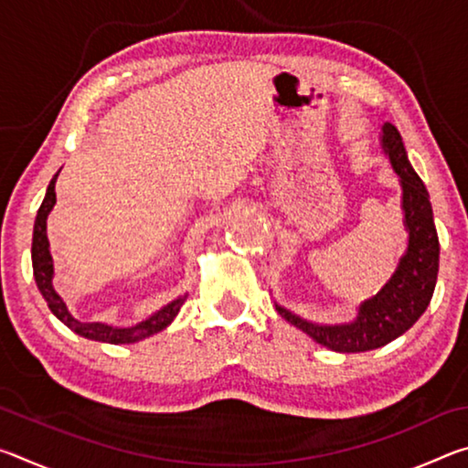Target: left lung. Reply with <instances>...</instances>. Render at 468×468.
<instances>
[{
    "label": "left lung",
    "instance_id": "obj_1",
    "mask_svg": "<svg viewBox=\"0 0 468 468\" xmlns=\"http://www.w3.org/2000/svg\"><path fill=\"white\" fill-rule=\"evenodd\" d=\"M382 144L402 186V210L409 248L386 287L359 307L357 320L343 326H320L301 320L284 307L276 310L315 343L338 353H363L384 346L413 326L430 305L440 268V239L433 225L430 194L410 167L405 144L392 123H384Z\"/></svg>",
    "mask_w": 468,
    "mask_h": 468
}]
</instances>
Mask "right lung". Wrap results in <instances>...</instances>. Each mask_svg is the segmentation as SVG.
<instances>
[{
  "label": "right lung",
  "mask_w": 468,
  "mask_h": 468,
  "mask_svg": "<svg viewBox=\"0 0 468 468\" xmlns=\"http://www.w3.org/2000/svg\"><path fill=\"white\" fill-rule=\"evenodd\" d=\"M55 179H58V173H55L49 187H47L45 200L41 204V208L37 212V220H35V231H33V272H35V281L37 287L41 291V295L45 297L49 310L58 315V318L66 324L68 328H72L76 335H80L84 338H92V340H101V343H111V345H125V343H136V340L146 338L154 332H161L163 328H167L169 324L176 320V315L179 312V307L184 305L186 295L173 301V303L165 305L161 312H156L150 315L148 320L136 324L132 328H115L109 326V324H82L72 318V314L68 312L66 303H63L61 297L55 292L51 279H53V262H51V253H49V241H47V215H49L53 204H55Z\"/></svg>",
  "instance_id": "obj_1"
}]
</instances>
